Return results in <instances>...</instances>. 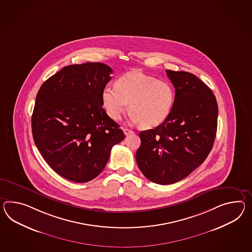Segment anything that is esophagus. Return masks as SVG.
Returning <instances> with one entry per match:
<instances>
[{
	"instance_id": "1",
	"label": "esophagus",
	"mask_w": 252,
	"mask_h": 252,
	"mask_svg": "<svg viewBox=\"0 0 252 252\" xmlns=\"http://www.w3.org/2000/svg\"><path fill=\"white\" fill-rule=\"evenodd\" d=\"M124 133H125V135H127L129 134H132L133 133V131L132 130H130L128 128H123Z\"/></svg>"
}]
</instances>
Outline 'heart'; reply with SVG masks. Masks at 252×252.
Wrapping results in <instances>:
<instances>
[{
	"instance_id": "1",
	"label": "heart",
	"mask_w": 252,
	"mask_h": 252,
	"mask_svg": "<svg viewBox=\"0 0 252 252\" xmlns=\"http://www.w3.org/2000/svg\"><path fill=\"white\" fill-rule=\"evenodd\" d=\"M175 102V90L166 81L141 73H130L118 78L115 86L102 91V103L113 120H119L125 112L143 128H152L164 123Z\"/></svg>"
}]
</instances>
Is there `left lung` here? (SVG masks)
Segmentation results:
<instances>
[{
	"label": "left lung",
	"mask_w": 252,
	"mask_h": 252,
	"mask_svg": "<svg viewBox=\"0 0 252 252\" xmlns=\"http://www.w3.org/2000/svg\"><path fill=\"white\" fill-rule=\"evenodd\" d=\"M175 87L169 117L156 128L139 133L137 166L154 183L169 185L200 166L215 140L218 104L211 89L196 75L166 70Z\"/></svg>",
	"instance_id": "8db88e82"
}]
</instances>
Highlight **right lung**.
Returning a JSON list of instances; mask_svg holds the SVG:
<instances>
[{
  "instance_id": "obj_1",
  "label": "right lung",
  "mask_w": 252,
  "mask_h": 252,
  "mask_svg": "<svg viewBox=\"0 0 252 252\" xmlns=\"http://www.w3.org/2000/svg\"><path fill=\"white\" fill-rule=\"evenodd\" d=\"M112 72L102 63L68 65L37 94L33 141L50 167L70 181L86 183L96 178L112 148L125 138L102 107V91Z\"/></svg>"
}]
</instances>
